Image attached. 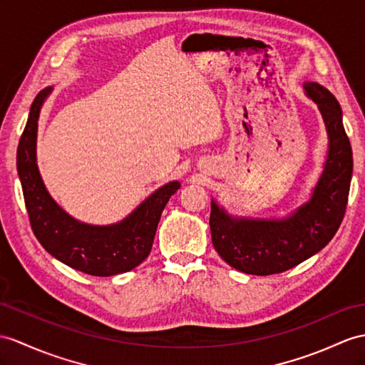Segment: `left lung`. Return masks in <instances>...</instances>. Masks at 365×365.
Masks as SVG:
<instances>
[{
    "instance_id": "left-lung-1",
    "label": "left lung",
    "mask_w": 365,
    "mask_h": 365,
    "mask_svg": "<svg viewBox=\"0 0 365 365\" xmlns=\"http://www.w3.org/2000/svg\"><path fill=\"white\" fill-rule=\"evenodd\" d=\"M305 94L321 111L328 155L311 198L289 217H232L212 200V243L227 264L254 275L279 274L294 268L328 245L339 229L349 201L353 153L344 130L342 110L336 97L316 82L304 83Z\"/></svg>"
}]
</instances>
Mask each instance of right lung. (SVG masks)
Listing matches in <instances>:
<instances>
[{
  "mask_svg": "<svg viewBox=\"0 0 365 365\" xmlns=\"http://www.w3.org/2000/svg\"><path fill=\"white\" fill-rule=\"evenodd\" d=\"M51 91L52 86L44 88L34 99L16 150V170L34 234L52 257L77 271L97 277L131 271L152 251L161 213L181 184L167 182L119 223L94 226L71 217L52 200L37 167L38 115Z\"/></svg>",
  "mask_w": 365,
  "mask_h": 365,
  "instance_id": "add662e5",
  "label": "right lung"
}]
</instances>
